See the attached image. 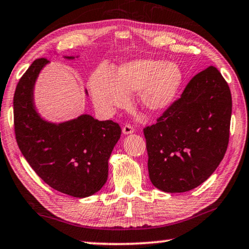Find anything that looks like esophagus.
<instances>
[{
	"label": "esophagus",
	"mask_w": 249,
	"mask_h": 249,
	"mask_svg": "<svg viewBox=\"0 0 249 249\" xmlns=\"http://www.w3.org/2000/svg\"><path fill=\"white\" fill-rule=\"evenodd\" d=\"M123 133L125 135L127 134H132V133H134V127H133L132 125L129 124H126L123 126Z\"/></svg>",
	"instance_id": "1"
}]
</instances>
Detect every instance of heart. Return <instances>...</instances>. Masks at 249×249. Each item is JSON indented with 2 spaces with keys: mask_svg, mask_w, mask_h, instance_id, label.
I'll return each instance as SVG.
<instances>
[{
  "mask_svg": "<svg viewBox=\"0 0 249 249\" xmlns=\"http://www.w3.org/2000/svg\"><path fill=\"white\" fill-rule=\"evenodd\" d=\"M182 83V71L174 62L137 59L121 66L116 72L101 67L89 79L92 98L104 113L128 105L131 92L139 91V103L147 112L170 106Z\"/></svg>",
  "mask_w": 249,
  "mask_h": 249,
  "instance_id": "heart-1",
  "label": "heart"
}]
</instances>
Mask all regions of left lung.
<instances>
[{"label": "left lung", "mask_w": 249, "mask_h": 249, "mask_svg": "<svg viewBox=\"0 0 249 249\" xmlns=\"http://www.w3.org/2000/svg\"><path fill=\"white\" fill-rule=\"evenodd\" d=\"M231 89L216 67L189 81L157 123L143 129L151 182L164 192H185L213 173L227 151Z\"/></svg>", "instance_id": "left-lung-1"}]
</instances>
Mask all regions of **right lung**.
<instances>
[{
  "label": "right lung",
  "instance_id": "1",
  "mask_svg": "<svg viewBox=\"0 0 249 249\" xmlns=\"http://www.w3.org/2000/svg\"><path fill=\"white\" fill-rule=\"evenodd\" d=\"M48 62L47 58L36 59L17 85L16 139L25 160L44 182L65 195L85 198L106 183L109 157L122 129L113 121L102 122L86 114L60 124L43 121L33 105V87Z\"/></svg>",
  "mask_w": 249,
  "mask_h": 249
}]
</instances>
